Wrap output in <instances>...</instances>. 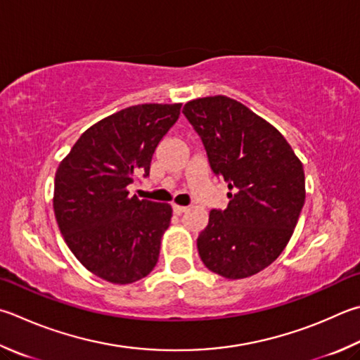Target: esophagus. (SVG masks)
Returning <instances> with one entry per match:
<instances>
[{
  "label": "esophagus",
  "instance_id": "34e87169",
  "mask_svg": "<svg viewBox=\"0 0 360 360\" xmlns=\"http://www.w3.org/2000/svg\"><path fill=\"white\" fill-rule=\"evenodd\" d=\"M173 211L176 214H182L184 211H187V206H181V205H173Z\"/></svg>",
  "mask_w": 360,
  "mask_h": 360
}]
</instances>
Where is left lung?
<instances>
[{
  "instance_id": "8db88e82",
  "label": "left lung",
  "mask_w": 360,
  "mask_h": 360,
  "mask_svg": "<svg viewBox=\"0 0 360 360\" xmlns=\"http://www.w3.org/2000/svg\"><path fill=\"white\" fill-rule=\"evenodd\" d=\"M182 113L205 145L212 172L228 182L226 209H212L197 247L209 271L238 280L278 258L305 201L302 162L278 130L226 96L187 102Z\"/></svg>"
}]
</instances>
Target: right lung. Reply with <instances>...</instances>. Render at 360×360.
<instances>
[{"label": "right lung", "mask_w": 360, "mask_h": 360, "mask_svg": "<svg viewBox=\"0 0 360 360\" xmlns=\"http://www.w3.org/2000/svg\"><path fill=\"white\" fill-rule=\"evenodd\" d=\"M181 103H141L103 117L72 146L55 174L53 209L75 258L94 276L127 285L158 264L169 226L168 202L130 197L136 173L178 121Z\"/></svg>", "instance_id": "add662e5"}]
</instances>
